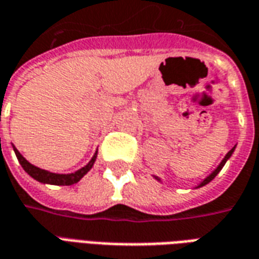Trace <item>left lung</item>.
I'll list each match as a JSON object with an SVG mask.
<instances>
[{
    "instance_id": "obj_1",
    "label": "left lung",
    "mask_w": 259,
    "mask_h": 259,
    "mask_svg": "<svg viewBox=\"0 0 259 259\" xmlns=\"http://www.w3.org/2000/svg\"><path fill=\"white\" fill-rule=\"evenodd\" d=\"M234 148H236V147H233V148H232V150H230V151H229L228 154H226V155H225V158H223V159H222V162L219 163V166H218V168L215 169V170H213V172H212V174L209 175V176H206L205 179L202 180V182H201L200 185H198V187H202V186L208 185V183H209V182H211V180L213 179V178H215V176H217V175L219 174V172H221V169H222L223 166H225V163H226V161H228L229 158H230V155H232V154H233ZM157 179H158V178H157ZM158 180H159V179H158Z\"/></svg>"
}]
</instances>
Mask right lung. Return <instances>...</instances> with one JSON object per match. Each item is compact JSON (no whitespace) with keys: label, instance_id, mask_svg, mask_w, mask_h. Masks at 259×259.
I'll return each instance as SVG.
<instances>
[{"label":"right lung","instance_id":"right-lung-1","mask_svg":"<svg viewBox=\"0 0 259 259\" xmlns=\"http://www.w3.org/2000/svg\"><path fill=\"white\" fill-rule=\"evenodd\" d=\"M14 151L16 154V158H18V161L22 165V168L25 169L27 174L30 175L33 179L38 180V182H41V183H47V185H57V186H70L74 185V183H77L83 176H84L89 170L93 166V163L96 162V158H97V152L94 154V157L91 158V161L87 165H85L84 168L79 169L77 172H74V174H69V175H58V174H51V172H47V170H44V169H40L34 166V165H31L30 162H27L25 158L22 157V154H20L16 148L14 147Z\"/></svg>","mask_w":259,"mask_h":259}]
</instances>
